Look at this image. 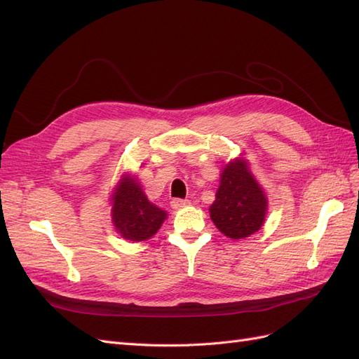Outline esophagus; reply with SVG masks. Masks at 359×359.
Wrapping results in <instances>:
<instances>
[{
	"instance_id": "obj_1",
	"label": "esophagus",
	"mask_w": 359,
	"mask_h": 359,
	"mask_svg": "<svg viewBox=\"0 0 359 359\" xmlns=\"http://www.w3.org/2000/svg\"><path fill=\"white\" fill-rule=\"evenodd\" d=\"M190 205V201L187 199H173L170 202V206L173 210H181V208H186V206Z\"/></svg>"
}]
</instances>
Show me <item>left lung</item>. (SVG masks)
<instances>
[{
	"instance_id": "obj_1",
	"label": "left lung",
	"mask_w": 359,
	"mask_h": 359,
	"mask_svg": "<svg viewBox=\"0 0 359 359\" xmlns=\"http://www.w3.org/2000/svg\"><path fill=\"white\" fill-rule=\"evenodd\" d=\"M268 202L264 190L243 158L224 166L215 201L210 206L214 224L232 240H243L257 232L264 224Z\"/></svg>"
}]
</instances>
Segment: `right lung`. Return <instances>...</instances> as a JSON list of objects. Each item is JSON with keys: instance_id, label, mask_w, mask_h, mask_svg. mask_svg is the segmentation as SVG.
<instances>
[{"instance_id": "1", "label": "right lung", "mask_w": 359, "mask_h": 359, "mask_svg": "<svg viewBox=\"0 0 359 359\" xmlns=\"http://www.w3.org/2000/svg\"><path fill=\"white\" fill-rule=\"evenodd\" d=\"M166 217V211L148 201L135 178L123 175L112 194V222L119 235L133 243L149 240Z\"/></svg>"}]
</instances>
